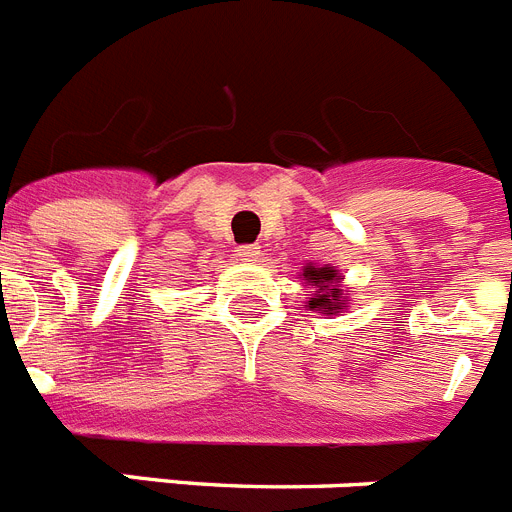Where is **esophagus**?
Segmentation results:
<instances>
[{"label": "esophagus", "mask_w": 512, "mask_h": 512, "mask_svg": "<svg viewBox=\"0 0 512 512\" xmlns=\"http://www.w3.org/2000/svg\"><path fill=\"white\" fill-rule=\"evenodd\" d=\"M237 255H239V260H244V262H257L260 260L262 250L257 247V244H242V247H237Z\"/></svg>", "instance_id": "1"}]
</instances>
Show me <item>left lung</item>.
Segmentation results:
<instances>
[{
	"label": "left lung",
	"mask_w": 512,
	"mask_h": 512,
	"mask_svg": "<svg viewBox=\"0 0 512 512\" xmlns=\"http://www.w3.org/2000/svg\"><path fill=\"white\" fill-rule=\"evenodd\" d=\"M301 278H304L306 286H311L314 291H309V301H306V309L317 311V314H340L348 304V293L342 291V278L345 275L335 268V265H314V262H306L304 270H301Z\"/></svg>",
	"instance_id": "obj_1"
}]
</instances>
